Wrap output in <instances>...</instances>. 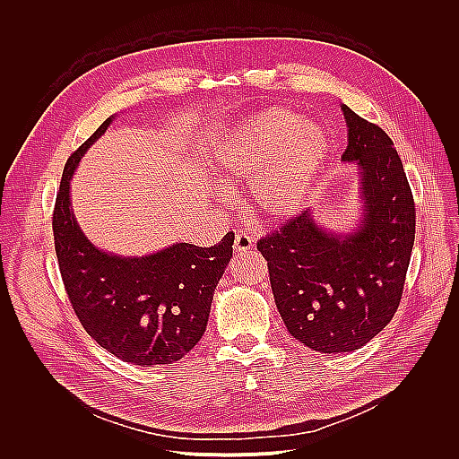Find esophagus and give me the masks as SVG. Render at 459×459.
I'll return each mask as SVG.
<instances>
[{
	"instance_id": "obj_1",
	"label": "esophagus",
	"mask_w": 459,
	"mask_h": 459,
	"mask_svg": "<svg viewBox=\"0 0 459 459\" xmlns=\"http://www.w3.org/2000/svg\"><path fill=\"white\" fill-rule=\"evenodd\" d=\"M252 247H254V238H252V236H248V234H245V232H238V234H236L234 248H236L238 252H247V250H250Z\"/></svg>"
}]
</instances>
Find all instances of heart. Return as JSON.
Masks as SVG:
<instances>
[{
	"instance_id": "obj_1",
	"label": "heart",
	"mask_w": 459,
	"mask_h": 459,
	"mask_svg": "<svg viewBox=\"0 0 459 459\" xmlns=\"http://www.w3.org/2000/svg\"><path fill=\"white\" fill-rule=\"evenodd\" d=\"M325 130L290 108H268L229 134L214 150L221 180L250 179L257 212L281 221L307 200L329 157Z\"/></svg>"
}]
</instances>
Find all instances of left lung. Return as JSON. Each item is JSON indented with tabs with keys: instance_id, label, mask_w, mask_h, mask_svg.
Here are the masks:
<instances>
[{
	"instance_id": "8db88e82",
	"label": "left lung",
	"mask_w": 459,
	"mask_h": 459,
	"mask_svg": "<svg viewBox=\"0 0 459 459\" xmlns=\"http://www.w3.org/2000/svg\"><path fill=\"white\" fill-rule=\"evenodd\" d=\"M349 146L358 160L365 220L358 232L322 230L309 211L257 241L268 261L277 309L293 338L324 352L367 345L399 309L415 243V200L390 135L343 105Z\"/></svg>"
}]
</instances>
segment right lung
I'll return each instance as SVG.
<instances>
[{
    "instance_id": "right-lung-1",
    "label": "right lung",
    "mask_w": 459,
    "mask_h": 459,
    "mask_svg": "<svg viewBox=\"0 0 459 459\" xmlns=\"http://www.w3.org/2000/svg\"><path fill=\"white\" fill-rule=\"evenodd\" d=\"M110 121L64 166L51 218L58 270L76 318L100 347L132 365H171L205 333L216 284L232 257L234 232L214 247L177 243L141 259L92 247L69 209V180Z\"/></svg>"
}]
</instances>
